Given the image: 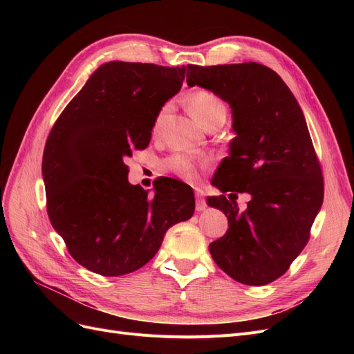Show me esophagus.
<instances>
[{
    "label": "esophagus",
    "instance_id": "34e87169",
    "mask_svg": "<svg viewBox=\"0 0 354 354\" xmlns=\"http://www.w3.org/2000/svg\"><path fill=\"white\" fill-rule=\"evenodd\" d=\"M195 196H196V211H203V209H205L207 203H205V199H203L199 189H195Z\"/></svg>",
    "mask_w": 354,
    "mask_h": 354
}]
</instances>
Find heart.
<instances>
[{"instance_id": "b5f03b06", "label": "heart", "mask_w": 354, "mask_h": 354, "mask_svg": "<svg viewBox=\"0 0 354 354\" xmlns=\"http://www.w3.org/2000/svg\"><path fill=\"white\" fill-rule=\"evenodd\" d=\"M169 104H164L156 113L153 121V133L160 130L165 116L169 112ZM187 108L190 113L196 118L198 122L205 128L209 127L214 121H217L218 118H226L227 113V108L224 102L216 93L209 90H196L192 93L187 97ZM205 165L207 160H198L186 155H173L162 160V168L165 171H169V173L190 181L198 178V169Z\"/></svg>"}]
</instances>
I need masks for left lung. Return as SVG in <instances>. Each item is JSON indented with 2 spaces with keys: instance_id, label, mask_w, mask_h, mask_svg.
Wrapping results in <instances>:
<instances>
[{
  "instance_id": "8db88e82",
  "label": "left lung",
  "mask_w": 354,
  "mask_h": 354,
  "mask_svg": "<svg viewBox=\"0 0 354 354\" xmlns=\"http://www.w3.org/2000/svg\"><path fill=\"white\" fill-rule=\"evenodd\" d=\"M187 85L227 102L236 133L212 177L230 195L208 198L229 221L224 236L209 243L212 260L236 282L270 283L304 250L324 202L322 167L303 111L279 75L255 62L187 65ZM239 193L252 195L245 210Z\"/></svg>"
}]
</instances>
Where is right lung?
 <instances>
[{
    "instance_id": "right-lung-1",
    "label": "right lung",
    "mask_w": 354,
    "mask_h": 354,
    "mask_svg": "<svg viewBox=\"0 0 354 354\" xmlns=\"http://www.w3.org/2000/svg\"><path fill=\"white\" fill-rule=\"evenodd\" d=\"M186 66L109 62L68 103L42 155L47 212L73 260L102 276L152 260L167 230L195 211L194 190L174 178L155 195L128 183L124 159L146 149L155 116L183 85Z\"/></svg>"
}]
</instances>
